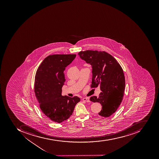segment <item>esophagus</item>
Here are the masks:
<instances>
[{"label": "esophagus", "mask_w": 159, "mask_h": 159, "mask_svg": "<svg viewBox=\"0 0 159 159\" xmlns=\"http://www.w3.org/2000/svg\"><path fill=\"white\" fill-rule=\"evenodd\" d=\"M83 101H84L87 102H90L89 99L88 98H83Z\"/></svg>", "instance_id": "34e87169"}]
</instances>
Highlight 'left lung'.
Returning a JSON list of instances; mask_svg holds the SVG:
<instances>
[{"instance_id": "obj_1", "label": "left lung", "mask_w": 159, "mask_h": 159, "mask_svg": "<svg viewBox=\"0 0 159 159\" xmlns=\"http://www.w3.org/2000/svg\"><path fill=\"white\" fill-rule=\"evenodd\" d=\"M78 56L92 67L91 88L100 87L99 97H90V101L102 106L99 115L108 117L118 108L123 100L125 78L123 69L117 60L105 51L79 52Z\"/></svg>"}]
</instances>
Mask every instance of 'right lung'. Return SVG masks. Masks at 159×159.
Listing matches in <instances>:
<instances>
[{"mask_svg":"<svg viewBox=\"0 0 159 159\" xmlns=\"http://www.w3.org/2000/svg\"><path fill=\"white\" fill-rule=\"evenodd\" d=\"M76 54H53L44 59L37 69L34 93L40 108L48 118L56 123L66 120L72 115L79 97L62 96L65 82L64 71Z\"/></svg>","mask_w":159,"mask_h":159,"instance_id":"right-lung-1","label":"right lung"}]
</instances>
